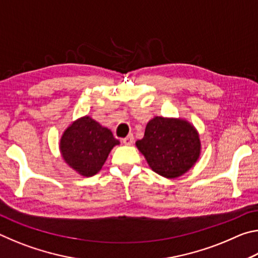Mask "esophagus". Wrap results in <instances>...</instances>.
Returning a JSON list of instances; mask_svg holds the SVG:
<instances>
[{"mask_svg":"<svg viewBox=\"0 0 258 258\" xmlns=\"http://www.w3.org/2000/svg\"><path fill=\"white\" fill-rule=\"evenodd\" d=\"M121 141H123L125 146H131L134 142V138H133L132 134H130V135H127V137L121 140Z\"/></svg>","mask_w":258,"mask_h":258,"instance_id":"obj_1","label":"esophagus"}]
</instances>
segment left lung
<instances>
[{
    "label": "left lung",
    "instance_id": "obj_1",
    "mask_svg": "<svg viewBox=\"0 0 258 258\" xmlns=\"http://www.w3.org/2000/svg\"><path fill=\"white\" fill-rule=\"evenodd\" d=\"M152 171L167 178L183 175L199 159L200 138L189 121L154 117L146 126L145 137L135 142Z\"/></svg>",
    "mask_w": 258,
    "mask_h": 258
}]
</instances>
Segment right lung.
Masks as SVG:
<instances>
[{
    "label": "right lung",
    "mask_w": 258,
    "mask_h": 258,
    "mask_svg": "<svg viewBox=\"0 0 258 258\" xmlns=\"http://www.w3.org/2000/svg\"><path fill=\"white\" fill-rule=\"evenodd\" d=\"M119 141L111 131L90 116L76 119L60 139V152L68 166L82 176H93L102 168L109 152Z\"/></svg>",
    "instance_id": "obj_1"
}]
</instances>
